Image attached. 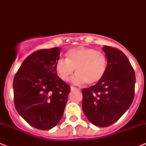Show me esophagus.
Returning a JSON list of instances; mask_svg holds the SVG:
<instances>
[{"instance_id": "1", "label": "esophagus", "mask_w": 146, "mask_h": 146, "mask_svg": "<svg viewBox=\"0 0 146 146\" xmlns=\"http://www.w3.org/2000/svg\"><path fill=\"white\" fill-rule=\"evenodd\" d=\"M70 89H71V91H80L81 89H78V88H76V87H74V86H71L70 87Z\"/></svg>"}]
</instances>
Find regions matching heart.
<instances>
[{
  "label": "heart",
  "mask_w": 146,
  "mask_h": 146,
  "mask_svg": "<svg viewBox=\"0 0 146 146\" xmlns=\"http://www.w3.org/2000/svg\"><path fill=\"white\" fill-rule=\"evenodd\" d=\"M106 55L101 51L85 46L72 48L67 53V59H58L55 69L60 79L68 81L76 69L73 84H94L100 81L107 70Z\"/></svg>",
  "instance_id": "heart-1"
}]
</instances>
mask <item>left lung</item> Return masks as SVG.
<instances>
[{
  "label": "left lung",
  "instance_id": "obj_1",
  "mask_svg": "<svg viewBox=\"0 0 146 146\" xmlns=\"http://www.w3.org/2000/svg\"><path fill=\"white\" fill-rule=\"evenodd\" d=\"M108 60L103 78L82 90V108L92 124L107 127L117 121L132 105L135 96V73L121 50L105 46Z\"/></svg>",
  "mask_w": 146,
  "mask_h": 146
}]
</instances>
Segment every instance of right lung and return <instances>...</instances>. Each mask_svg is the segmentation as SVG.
<instances>
[{"mask_svg": "<svg viewBox=\"0 0 146 146\" xmlns=\"http://www.w3.org/2000/svg\"><path fill=\"white\" fill-rule=\"evenodd\" d=\"M60 48L39 49L21 65L13 81L14 106L30 125L48 130L63 115L70 86L57 76Z\"/></svg>", "mask_w": 146, "mask_h": 146, "instance_id": "1", "label": "right lung"}]
</instances>
